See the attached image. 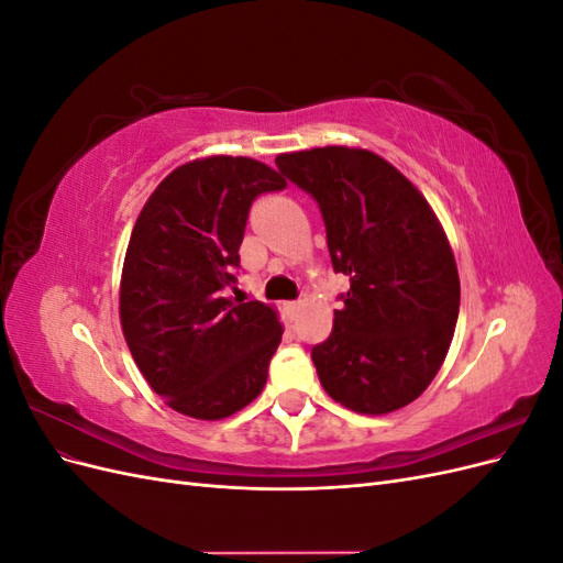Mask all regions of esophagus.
Segmentation results:
<instances>
[{
    "instance_id": "1",
    "label": "esophagus",
    "mask_w": 563,
    "mask_h": 563,
    "mask_svg": "<svg viewBox=\"0 0 563 563\" xmlns=\"http://www.w3.org/2000/svg\"><path fill=\"white\" fill-rule=\"evenodd\" d=\"M300 308H302V302H300V300H291V302H284V310H286V314H288V317H291V319H296V317H298Z\"/></svg>"
}]
</instances>
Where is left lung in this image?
<instances>
[{"mask_svg": "<svg viewBox=\"0 0 563 563\" xmlns=\"http://www.w3.org/2000/svg\"><path fill=\"white\" fill-rule=\"evenodd\" d=\"M279 172L312 195L335 272L350 277L333 331L312 347L329 397L385 416L418 399L451 347L460 279L449 236L418 187L376 152H286Z\"/></svg>", "mask_w": 563, "mask_h": 563, "instance_id": "1", "label": "left lung"}]
</instances>
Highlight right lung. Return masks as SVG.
I'll use <instances>...</instances> for the list:
<instances>
[{
    "label": "right lung",
    "instance_id": "obj_1",
    "mask_svg": "<svg viewBox=\"0 0 563 563\" xmlns=\"http://www.w3.org/2000/svg\"><path fill=\"white\" fill-rule=\"evenodd\" d=\"M284 187L258 159H192L155 187L135 220L119 321L143 378L183 416L223 420L267 383L284 333L277 310L236 302L228 291L236 284L251 201Z\"/></svg>",
    "mask_w": 563,
    "mask_h": 563
}]
</instances>
